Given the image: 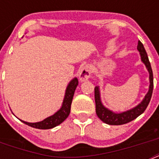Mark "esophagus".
I'll list each match as a JSON object with an SVG mask.
<instances>
[{"instance_id": "obj_1", "label": "esophagus", "mask_w": 159, "mask_h": 159, "mask_svg": "<svg viewBox=\"0 0 159 159\" xmlns=\"http://www.w3.org/2000/svg\"><path fill=\"white\" fill-rule=\"evenodd\" d=\"M92 76V69L89 66H85L81 69L79 72V79L81 82H85Z\"/></svg>"}]
</instances>
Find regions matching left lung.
<instances>
[{
    "label": "left lung",
    "mask_w": 159,
    "mask_h": 159,
    "mask_svg": "<svg viewBox=\"0 0 159 159\" xmlns=\"http://www.w3.org/2000/svg\"><path fill=\"white\" fill-rule=\"evenodd\" d=\"M138 50L139 51L141 56V60L142 62L145 64L148 72H149V90L148 92L146 94L144 99L143 102H141L140 104L135 106L134 108L131 109L129 111H127L125 112H122V113H114L108 109L103 106L101 102V98H100V92L99 87H95V102H96V112H97V116L102 120L104 123L111 125H120L124 124L129 123L130 121L134 120L138 116H139L142 113L144 112V111L147 108V106L149 104L152 94H153V71H152V67H151L150 62L148 60V54L146 53L145 48L143 47V43H141L140 41H139L138 46H137Z\"/></svg>",
    "instance_id": "8db88e82"
}]
</instances>
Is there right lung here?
<instances>
[{"label":"right lung","instance_id":"1","mask_svg":"<svg viewBox=\"0 0 159 159\" xmlns=\"http://www.w3.org/2000/svg\"><path fill=\"white\" fill-rule=\"evenodd\" d=\"M77 85H78V80L77 77H75L74 79H72L70 82L67 86L62 107L54 115L46 118L43 121L37 122V123H29L25 121H21L27 125L31 126L33 128L39 129H52L55 126L60 125L67 118V116H69L70 111H71V104H72L73 95H74V92L77 88Z\"/></svg>","mask_w":159,"mask_h":159}]
</instances>
